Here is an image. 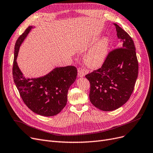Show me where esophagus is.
<instances>
[{"label": "esophagus", "mask_w": 153, "mask_h": 153, "mask_svg": "<svg viewBox=\"0 0 153 153\" xmlns=\"http://www.w3.org/2000/svg\"><path fill=\"white\" fill-rule=\"evenodd\" d=\"M88 73V71L84 69H80L78 70V75L79 77H83L85 76L87 73Z\"/></svg>", "instance_id": "34e87169"}]
</instances>
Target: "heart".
I'll return each mask as SVG.
<instances>
[{"label": "heart", "instance_id": "obj_1", "mask_svg": "<svg viewBox=\"0 0 153 153\" xmlns=\"http://www.w3.org/2000/svg\"><path fill=\"white\" fill-rule=\"evenodd\" d=\"M109 48V40L103 37L99 40L85 56V61L91 67L101 65L106 59Z\"/></svg>", "mask_w": 153, "mask_h": 153}]
</instances>
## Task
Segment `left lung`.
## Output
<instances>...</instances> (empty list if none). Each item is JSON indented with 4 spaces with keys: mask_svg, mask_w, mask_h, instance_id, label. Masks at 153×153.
<instances>
[{
    "mask_svg": "<svg viewBox=\"0 0 153 153\" xmlns=\"http://www.w3.org/2000/svg\"><path fill=\"white\" fill-rule=\"evenodd\" d=\"M114 25L121 47L109 52L101 68L85 75L91 84V103L104 111L117 109L128 101L139 72L132 39L117 24Z\"/></svg>",
    "mask_w": 153,
    "mask_h": 153,
    "instance_id": "obj_1",
    "label": "left lung"
}]
</instances>
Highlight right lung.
<instances>
[{
    "label": "right lung",
    "mask_w": 153,
    "mask_h": 153,
    "mask_svg": "<svg viewBox=\"0 0 153 153\" xmlns=\"http://www.w3.org/2000/svg\"><path fill=\"white\" fill-rule=\"evenodd\" d=\"M33 26H28L18 39L14 47L13 76L16 86L25 104L33 112L52 117L61 112L67 102L68 91L75 82L76 68L73 66L56 68L46 75L26 78L18 66L19 47Z\"/></svg>",
    "instance_id": "1"
}]
</instances>
